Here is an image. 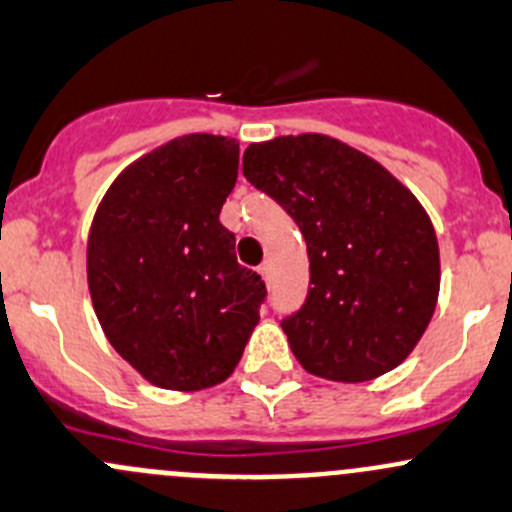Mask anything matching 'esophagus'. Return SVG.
<instances>
[{
	"label": "esophagus",
	"instance_id": "obj_1",
	"mask_svg": "<svg viewBox=\"0 0 512 512\" xmlns=\"http://www.w3.org/2000/svg\"><path fill=\"white\" fill-rule=\"evenodd\" d=\"M257 272L262 274V279H265V282H270V277H272V265H270V262H262V265L257 267Z\"/></svg>",
	"mask_w": 512,
	"mask_h": 512
}]
</instances>
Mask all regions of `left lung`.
<instances>
[{
	"instance_id": "left-lung-1",
	"label": "left lung",
	"mask_w": 512,
	"mask_h": 512,
	"mask_svg": "<svg viewBox=\"0 0 512 512\" xmlns=\"http://www.w3.org/2000/svg\"><path fill=\"white\" fill-rule=\"evenodd\" d=\"M242 174L306 240L309 294L282 321L301 368L336 383L397 368L439 297L437 233L410 188L326 134L250 144Z\"/></svg>"
}]
</instances>
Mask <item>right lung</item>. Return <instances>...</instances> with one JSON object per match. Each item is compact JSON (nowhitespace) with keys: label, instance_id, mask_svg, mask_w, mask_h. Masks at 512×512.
Masks as SVG:
<instances>
[{"label":"right lung","instance_id":"add662e5","mask_svg":"<svg viewBox=\"0 0 512 512\" xmlns=\"http://www.w3.org/2000/svg\"><path fill=\"white\" fill-rule=\"evenodd\" d=\"M240 144L186 134L115 179L88 235V287L107 341L164 390H206L240 363L267 297L238 265L220 208Z\"/></svg>","mask_w":512,"mask_h":512}]
</instances>
